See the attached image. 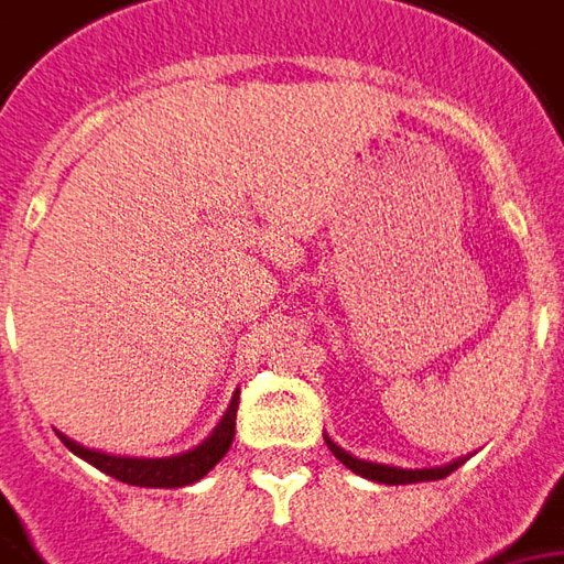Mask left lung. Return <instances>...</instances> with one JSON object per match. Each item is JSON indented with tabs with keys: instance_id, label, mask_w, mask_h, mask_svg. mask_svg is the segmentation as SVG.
Returning a JSON list of instances; mask_svg holds the SVG:
<instances>
[{
	"instance_id": "1",
	"label": "left lung",
	"mask_w": 564,
	"mask_h": 564,
	"mask_svg": "<svg viewBox=\"0 0 564 564\" xmlns=\"http://www.w3.org/2000/svg\"><path fill=\"white\" fill-rule=\"evenodd\" d=\"M325 445L332 448V454L344 464L347 469H352L356 476L362 479H371V482L380 485H411V482H436V479H445L452 476L454 469L460 467L467 457H457L452 464L445 467H423V469H402V467H390V464H375V460H362V457H352L349 452H344L337 442H332V436L325 433Z\"/></svg>"
}]
</instances>
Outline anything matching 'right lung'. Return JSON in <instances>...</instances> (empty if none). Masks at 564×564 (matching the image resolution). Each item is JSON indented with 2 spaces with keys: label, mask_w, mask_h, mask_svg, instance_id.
<instances>
[{
  "label": "right lung",
  "mask_w": 564,
  "mask_h": 564,
  "mask_svg": "<svg viewBox=\"0 0 564 564\" xmlns=\"http://www.w3.org/2000/svg\"><path fill=\"white\" fill-rule=\"evenodd\" d=\"M236 408H239V390L232 393L230 408L224 411V417L217 421V426L208 433L205 442H199L189 452L171 454V457H122V454L85 448L64 433H57V436L76 457L88 460L91 467L119 479V482L138 485V488H184V485L199 482L202 476L208 469H215L217 460L230 452L232 436H236Z\"/></svg>",
  "instance_id": "1"
}]
</instances>
